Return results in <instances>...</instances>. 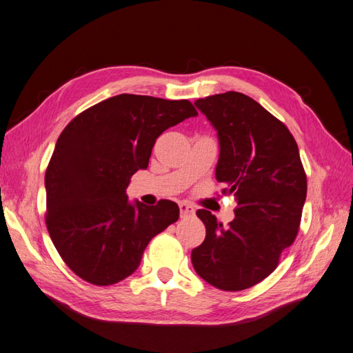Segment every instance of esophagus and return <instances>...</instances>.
Listing matches in <instances>:
<instances>
[{
	"label": "esophagus",
	"mask_w": 353,
	"mask_h": 353,
	"mask_svg": "<svg viewBox=\"0 0 353 353\" xmlns=\"http://www.w3.org/2000/svg\"><path fill=\"white\" fill-rule=\"evenodd\" d=\"M179 208H180V216H182V217H188V216H194L195 214L194 207L186 204V203H180Z\"/></svg>",
	"instance_id": "34e87169"
}]
</instances>
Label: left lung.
Instances as JSON below:
<instances>
[{"mask_svg": "<svg viewBox=\"0 0 353 353\" xmlns=\"http://www.w3.org/2000/svg\"><path fill=\"white\" fill-rule=\"evenodd\" d=\"M195 106L214 125L220 142L216 179L235 195V219L223 226L207 210L196 216L205 239L192 250L196 274L223 291H241L274 272L294 243L307 180L287 125L238 92L198 99Z\"/></svg>", "mask_w": 353, "mask_h": 353, "instance_id": "obj_1", "label": "left lung"}]
</instances>
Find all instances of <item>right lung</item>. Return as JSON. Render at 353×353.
Returning <instances> with one entry per match:
<instances>
[{"label": "right lung", "mask_w": 353, "mask_h": 353, "mask_svg": "<svg viewBox=\"0 0 353 353\" xmlns=\"http://www.w3.org/2000/svg\"><path fill=\"white\" fill-rule=\"evenodd\" d=\"M196 115L189 100L118 94L60 133L46 170V225L75 275L93 285L119 283L139 268L149 241L177 221L173 201L133 205L125 189L163 132Z\"/></svg>", "instance_id": "add662e5"}]
</instances>
